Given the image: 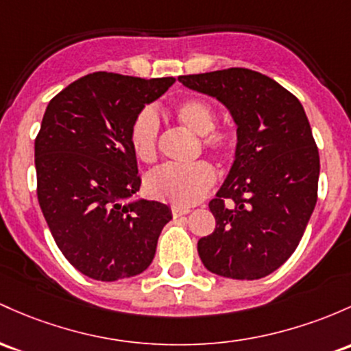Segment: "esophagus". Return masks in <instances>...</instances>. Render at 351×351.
Here are the masks:
<instances>
[{
	"label": "esophagus",
	"instance_id": "1",
	"mask_svg": "<svg viewBox=\"0 0 351 351\" xmlns=\"http://www.w3.org/2000/svg\"><path fill=\"white\" fill-rule=\"evenodd\" d=\"M171 213H173V218H180V217H184V215L190 213V210H186V208L173 206L171 208Z\"/></svg>",
	"mask_w": 351,
	"mask_h": 351
}]
</instances>
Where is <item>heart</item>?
<instances>
[{"label":"heart","mask_w":351,"mask_h":351,"mask_svg":"<svg viewBox=\"0 0 351 351\" xmlns=\"http://www.w3.org/2000/svg\"><path fill=\"white\" fill-rule=\"evenodd\" d=\"M175 117L186 130L199 136L202 146L221 161H230L237 152V134L230 130H215L217 113L213 106L202 98H188L175 106ZM160 119L155 110L145 108L133 119L130 143L138 160L152 163L156 160ZM217 175L205 161L186 165H165L149 173L145 190L152 198L178 208L196 205L211 190Z\"/></svg>","instance_id":"1"}]
</instances>
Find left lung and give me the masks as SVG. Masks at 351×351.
I'll return each instance as SVG.
<instances>
[{"instance_id": "obj_1", "label": "left lung", "mask_w": 351, "mask_h": 351, "mask_svg": "<svg viewBox=\"0 0 351 351\" xmlns=\"http://www.w3.org/2000/svg\"><path fill=\"white\" fill-rule=\"evenodd\" d=\"M217 98L237 125V152L210 202L217 219L199 238L211 273L258 280L278 269L302 240L317 205L319 156L302 103L275 80L246 68L180 76Z\"/></svg>"}]
</instances>
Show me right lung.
<instances>
[{
  "mask_svg": "<svg viewBox=\"0 0 351 351\" xmlns=\"http://www.w3.org/2000/svg\"><path fill=\"white\" fill-rule=\"evenodd\" d=\"M175 78L98 71L48 103L34 141L38 202L58 248L83 275L117 282L153 261L168 205L136 198L133 119Z\"/></svg>",
  "mask_w": 351,
  "mask_h": 351,
  "instance_id": "right-lung-1",
  "label": "right lung"
}]
</instances>
